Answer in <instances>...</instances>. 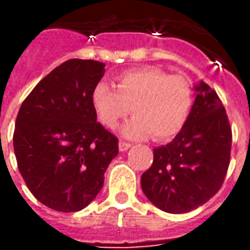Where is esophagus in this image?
Segmentation results:
<instances>
[{
  "mask_svg": "<svg viewBox=\"0 0 250 250\" xmlns=\"http://www.w3.org/2000/svg\"><path fill=\"white\" fill-rule=\"evenodd\" d=\"M130 147H131V143H128V142H125V141L119 142V150H120V151H125V150H128Z\"/></svg>",
  "mask_w": 250,
  "mask_h": 250,
  "instance_id": "1",
  "label": "esophagus"
}]
</instances>
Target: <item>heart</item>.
Segmentation results:
<instances>
[{
  "instance_id": "obj_1",
  "label": "heart",
  "mask_w": 250,
  "mask_h": 250,
  "mask_svg": "<svg viewBox=\"0 0 250 250\" xmlns=\"http://www.w3.org/2000/svg\"><path fill=\"white\" fill-rule=\"evenodd\" d=\"M116 91L103 83L92 91V105L100 123L115 130L130 112L135 118L123 127L131 139L168 141L182 130L193 107V88L184 76L154 66L123 72Z\"/></svg>"
}]
</instances>
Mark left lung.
Returning <instances> with one entry per match:
<instances>
[{"mask_svg":"<svg viewBox=\"0 0 250 250\" xmlns=\"http://www.w3.org/2000/svg\"><path fill=\"white\" fill-rule=\"evenodd\" d=\"M188 122L173 142L154 148L141 178L158 209L181 214L206 204L220 190L230 162L231 128L214 89L201 82Z\"/></svg>","mask_w":250,"mask_h":250,"instance_id":"1","label":"left lung"}]
</instances>
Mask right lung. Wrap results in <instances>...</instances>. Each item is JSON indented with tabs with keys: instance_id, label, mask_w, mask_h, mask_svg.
Returning a JSON list of instances; mask_svg holds the SVG:
<instances>
[{
	"instance_id": "right-lung-1",
	"label": "right lung",
	"mask_w": 250,
	"mask_h": 250,
	"mask_svg": "<svg viewBox=\"0 0 250 250\" xmlns=\"http://www.w3.org/2000/svg\"><path fill=\"white\" fill-rule=\"evenodd\" d=\"M105 64L72 59L26 96L16 119L13 147L30 193L57 211L84 209L98 195L118 152V138L96 122L92 91Z\"/></svg>"
}]
</instances>
